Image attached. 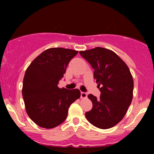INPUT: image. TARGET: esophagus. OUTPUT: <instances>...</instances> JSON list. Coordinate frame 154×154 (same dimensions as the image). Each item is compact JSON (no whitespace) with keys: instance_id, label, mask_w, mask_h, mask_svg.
<instances>
[{"instance_id":"obj_1","label":"esophagus","mask_w":154,"mask_h":154,"mask_svg":"<svg viewBox=\"0 0 154 154\" xmlns=\"http://www.w3.org/2000/svg\"><path fill=\"white\" fill-rule=\"evenodd\" d=\"M88 94L87 93H85V92H81V98H87Z\"/></svg>"}]
</instances>
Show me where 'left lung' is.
Masks as SVG:
<instances>
[{
    "label": "left lung",
    "mask_w": 154,
    "mask_h": 154,
    "mask_svg": "<svg viewBox=\"0 0 154 154\" xmlns=\"http://www.w3.org/2000/svg\"><path fill=\"white\" fill-rule=\"evenodd\" d=\"M81 56L94 69L100 96L88 95L93 103L91 111L85 113L90 123L100 129L115 126L126 114L133 97V79L130 69L114 51L96 47L79 51Z\"/></svg>",
    "instance_id": "obj_1"
}]
</instances>
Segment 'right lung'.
Segmentation results:
<instances>
[{
  "instance_id": "right-lung-1",
  "label": "right lung",
  "mask_w": 154,
  "mask_h": 154,
  "mask_svg": "<svg viewBox=\"0 0 154 154\" xmlns=\"http://www.w3.org/2000/svg\"><path fill=\"white\" fill-rule=\"evenodd\" d=\"M78 51L48 48L32 61L23 79L22 96L28 116L41 128L51 129L66 119L70 105L80 97L78 89L59 88L67 65Z\"/></svg>"
}]
</instances>
